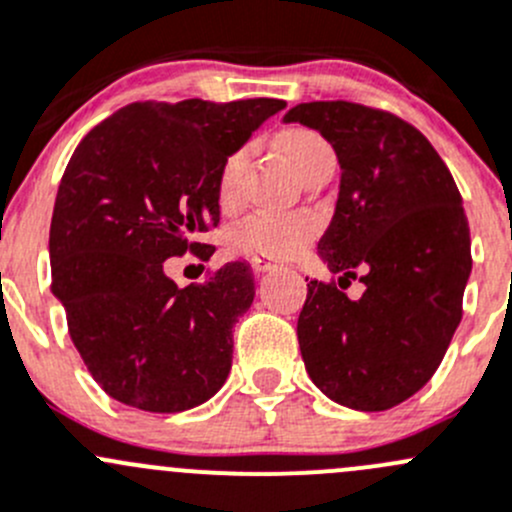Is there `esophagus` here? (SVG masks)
<instances>
[{
  "instance_id": "34e87169",
  "label": "esophagus",
  "mask_w": 512,
  "mask_h": 512,
  "mask_svg": "<svg viewBox=\"0 0 512 512\" xmlns=\"http://www.w3.org/2000/svg\"><path fill=\"white\" fill-rule=\"evenodd\" d=\"M250 265L255 272H270V270H277V267H282L280 262L270 260V257H252Z\"/></svg>"
}]
</instances>
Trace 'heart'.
I'll use <instances>...</instances> for the list:
<instances>
[{
    "label": "heart",
    "instance_id": "heart-1",
    "mask_svg": "<svg viewBox=\"0 0 512 512\" xmlns=\"http://www.w3.org/2000/svg\"><path fill=\"white\" fill-rule=\"evenodd\" d=\"M277 150L285 157L287 165L295 175H300L307 165H312L320 157L332 155L327 142L317 132L305 127H292L277 135ZM242 165H245V152H232L220 170L217 180V197L225 207L235 202L237 180H240ZM315 232V222L307 215H272V212H255L237 222L227 232V245L240 255L270 257V260H285L297 255L307 240Z\"/></svg>",
    "mask_w": 512,
    "mask_h": 512
}]
</instances>
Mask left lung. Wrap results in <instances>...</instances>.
<instances>
[{
	"label": "left lung",
	"instance_id": "1",
	"mask_svg": "<svg viewBox=\"0 0 512 512\" xmlns=\"http://www.w3.org/2000/svg\"><path fill=\"white\" fill-rule=\"evenodd\" d=\"M320 132L340 162L335 215L317 255L337 282L310 280L297 320L307 375L335 403L377 413L418 393L463 317L470 227L463 197L413 124L352 102L285 114ZM363 270L366 292H341Z\"/></svg>",
	"mask_w": 512,
	"mask_h": 512
}]
</instances>
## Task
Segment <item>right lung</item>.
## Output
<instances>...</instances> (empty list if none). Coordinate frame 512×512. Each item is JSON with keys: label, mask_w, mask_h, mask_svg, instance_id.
<instances>
[{"label": "right lung", "mask_w": 512, "mask_h": 512, "mask_svg": "<svg viewBox=\"0 0 512 512\" xmlns=\"http://www.w3.org/2000/svg\"><path fill=\"white\" fill-rule=\"evenodd\" d=\"M282 99L137 102L74 150L49 227L52 292L69 335L109 398L147 413L210 400L232 367V325L255 300L247 262L177 287L165 260L220 222L217 180Z\"/></svg>", "instance_id": "obj_1"}]
</instances>
